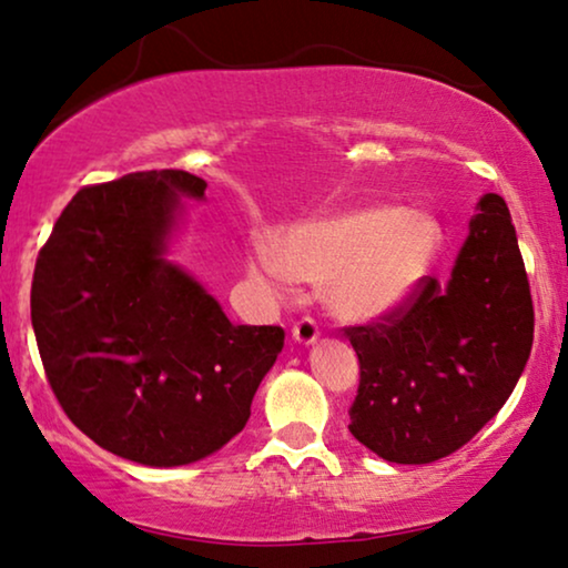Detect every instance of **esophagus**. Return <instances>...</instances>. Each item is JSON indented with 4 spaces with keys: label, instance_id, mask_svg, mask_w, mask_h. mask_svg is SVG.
Masks as SVG:
<instances>
[{
    "label": "esophagus",
    "instance_id": "esophagus-1",
    "mask_svg": "<svg viewBox=\"0 0 568 568\" xmlns=\"http://www.w3.org/2000/svg\"><path fill=\"white\" fill-rule=\"evenodd\" d=\"M293 339L298 342V345H314V342L318 339V326L314 318H308V316L298 318V322L293 324Z\"/></svg>",
    "mask_w": 568,
    "mask_h": 568
}]
</instances>
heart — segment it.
<instances>
[{
	"label": "heart",
	"mask_w": 568,
	"mask_h": 568,
	"mask_svg": "<svg viewBox=\"0 0 568 568\" xmlns=\"http://www.w3.org/2000/svg\"><path fill=\"white\" fill-rule=\"evenodd\" d=\"M433 215L367 205L287 229L275 250L262 246L254 275L273 291L291 277L324 285V298L347 322H373L412 301L440 252Z\"/></svg>",
	"instance_id": "b5f03b06"
}]
</instances>
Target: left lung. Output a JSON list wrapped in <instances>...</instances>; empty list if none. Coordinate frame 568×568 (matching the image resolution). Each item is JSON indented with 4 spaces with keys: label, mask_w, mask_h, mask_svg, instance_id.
<instances>
[{
    "label": "left lung",
    "mask_w": 568,
    "mask_h": 568,
    "mask_svg": "<svg viewBox=\"0 0 568 568\" xmlns=\"http://www.w3.org/2000/svg\"><path fill=\"white\" fill-rule=\"evenodd\" d=\"M532 326L513 215L505 197L486 193L450 281L427 277L394 314L345 326L361 361L349 433L390 463L455 453L515 390Z\"/></svg>",
    "instance_id": "obj_1"
}]
</instances>
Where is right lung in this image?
<instances>
[{"label": "right lung", "instance_id": "add662e5", "mask_svg": "<svg viewBox=\"0 0 568 568\" xmlns=\"http://www.w3.org/2000/svg\"><path fill=\"white\" fill-rule=\"evenodd\" d=\"M205 180L133 172L82 187L38 254L30 318L67 417L105 450L170 468L221 450L283 349L281 326L231 324L164 257L180 195Z\"/></svg>", "mask_w": 568, "mask_h": 568}]
</instances>
